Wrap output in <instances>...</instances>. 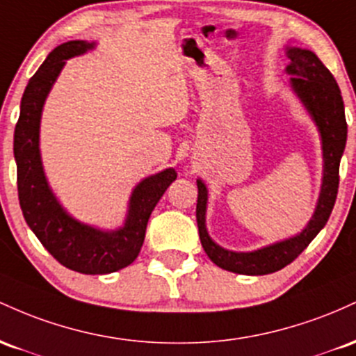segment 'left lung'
Masks as SVG:
<instances>
[{
  "label": "left lung",
  "mask_w": 356,
  "mask_h": 356,
  "mask_svg": "<svg viewBox=\"0 0 356 356\" xmlns=\"http://www.w3.org/2000/svg\"><path fill=\"white\" fill-rule=\"evenodd\" d=\"M287 57L291 65L287 72L294 75L291 79L293 89L301 97L302 104L319 127L323 139V158H325V175H323L321 195H319L316 211L307 227L301 234L287 241L273 243V245L259 249L255 252H230L222 249L209 237L205 229L207 188L198 179L197 200V223L200 241L203 250L222 269L230 273L247 275H264L281 270L282 267L294 261L311 241L319 234V230L328 222L331 210L337 202L339 185V159L346 145L345 106H343L341 92L331 72L323 65L313 51L302 49H287Z\"/></svg>",
  "instance_id": "obj_1"
}]
</instances>
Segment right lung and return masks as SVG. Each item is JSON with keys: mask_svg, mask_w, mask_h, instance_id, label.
Instances as JSON below:
<instances>
[{"mask_svg": "<svg viewBox=\"0 0 356 356\" xmlns=\"http://www.w3.org/2000/svg\"><path fill=\"white\" fill-rule=\"evenodd\" d=\"M92 49L90 43L74 40L51 50L37 74L28 82L22 97V111L15 127L18 200L23 217L38 241L62 266L81 274H109L127 267L138 257L145 242L151 211L177 171L165 170L143 179L133 191L126 225L115 232H102L74 220L63 211L47 185L38 149L42 107L58 77L65 60Z\"/></svg>", "mask_w": 356, "mask_h": 356, "instance_id": "1", "label": "right lung"}]
</instances>
